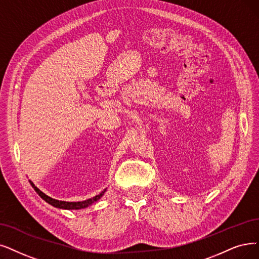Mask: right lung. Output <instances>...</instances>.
<instances>
[{
  "label": "right lung",
  "mask_w": 259,
  "mask_h": 259,
  "mask_svg": "<svg viewBox=\"0 0 259 259\" xmlns=\"http://www.w3.org/2000/svg\"><path fill=\"white\" fill-rule=\"evenodd\" d=\"M30 185L33 186V188L35 189V191L46 202H48L49 204L53 205L54 207H57V208H64V209H80V208H85L87 207V206L91 205L92 203H95L96 201H98L101 196L104 194V192L106 191V189L103 190L100 194L94 196L92 199H89V200H86V201H82V202H65V201H58V200H55V199H52L50 198V196H48L47 194H45L42 191H40L36 186L29 181Z\"/></svg>",
  "instance_id": "1"
}]
</instances>
